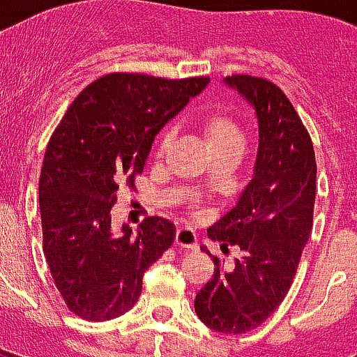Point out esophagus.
Wrapping results in <instances>:
<instances>
[{
  "label": "esophagus",
  "instance_id": "esophagus-1",
  "mask_svg": "<svg viewBox=\"0 0 357 357\" xmlns=\"http://www.w3.org/2000/svg\"><path fill=\"white\" fill-rule=\"evenodd\" d=\"M176 245L181 250H197V234L191 229H179L176 232Z\"/></svg>",
  "mask_w": 357,
  "mask_h": 357
}]
</instances>
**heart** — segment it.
<instances>
[{
  "label": "heart",
  "instance_id": "b5f03b06",
  "mask_svg": "<svg viewBox=\"0 0 357 357\" xmlns=\"http://www.w3.org/2000/svg\"><path fill=\"white\" fill-rule=\"evenodd\" d=\"M200 132L210 151H225V149H240L242 147V130L238 123L225 112L210 113L200 123ZM168 138L160 139L158 155L165 151Z\"/></svg>",
  "mask_w": 357,
  "mask_h": 357
}]
</instances>
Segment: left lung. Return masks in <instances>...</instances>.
Wrapping results in <instances>:
<instances>
[{
  "mask_svg": "<svg viewBox=\"0 0 357 357\" xmlns=\"http://www.w3.org/2000/svg\"><path fill=\"white\" fill-rule=\"evenodd\" d=\"M225 83L253 105L259 147L253 178L236 206L208 229L223 250L238 245L242 255L225 268L204 250L215 271L197 293L195 310L213 331L238 335L259 327L291 287L312 231L316 157L312 139L282 89L252 75H232Z\"/></svg>",
  "mask_w": 357,
  "mask_h": 357,
  "instance_id": "left-lung-1",
  "label": "left lung"
}]
</instances>
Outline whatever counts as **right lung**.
<instances>
[{"instance_id":"1","label":"right lung","mask_w":357,"mask_h":357,"mask_svg":"<svg viewBox=\"0 0 357 357\" xmlns=\"http://www.w3.org/2000/svg\"><path fill=\"white\" fill-rule=\"evenodd\" d=\"M210 83L107 73L81 91L47 145L39 178L43 252L71 312L119 318L142 295L144 273L174 244L176 227L147 218L138 232L112 227L119 187H134L153 139Z\"/></svg>"}]
</instances>
